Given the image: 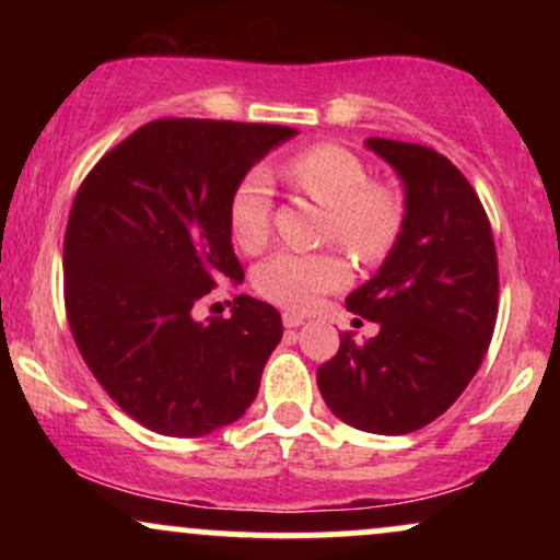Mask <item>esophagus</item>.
<instances>
[{
    "label": "esophagus",
    "instance_id": "34e87169",
    "mask_svg": "<svg viewBox=\"0 0 560 560\" xmlns=\"http://www.w3.org/2000/svg\"><path fill=\"white\" fill-rule=\"evenodd\" d=\"M305 324V318L300 313H284V326L287 329H298V326Z\"/></svg>",
    "mask_w": 560,
    "mask_h": 560
}]
</instances>
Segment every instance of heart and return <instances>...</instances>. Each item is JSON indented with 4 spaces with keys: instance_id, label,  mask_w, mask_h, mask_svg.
Masks as SVG:
<instances>
[{
    "instance_id": "1",
    "label": "heart",
    "mask_w": 560,
    "mask_h": 560,
    "mask_svg": "<svg viewBox=\"0 0 560 560\" xmlns=\"http://www.w3.org/2000/svg\"><path fill=\"white\" fill-rule=\"evenodd\" d=\"M287 176L329 208V236L361 260L389 253L402 226L400 197L389 186L371 184L369 168L355 152L339 144H313L287 160ZM273 182L266 168L240 178L229 199V226L234 242L258 253L271 234ZM350 281V266L337 253H276L255 268V289L287 311H307L326 292Z\"/></svg>"
}]
</instances>
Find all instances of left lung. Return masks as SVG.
Here are the masks:
<instances>
[{
  "instance_id": "left-lung-1",
  "label": "left lung",
  "mask_w": 560,
  "mask_h": 560,
  "mask_svg": "<svg viewBox=\"0 0 560 560\" xmlns=\"http://www.w3.org/2000/svg\"><path fill=\"white\" fill-rule=\"evenodd\" d=\"M365 147L400 178L402 226L378 271L345 300L378 334L355 342L345 331L316 378L337 419L371 434H408L445 413L485 361L498 255L477 191L445 155L378 137Z\"/></svg>"
}]
</instances>
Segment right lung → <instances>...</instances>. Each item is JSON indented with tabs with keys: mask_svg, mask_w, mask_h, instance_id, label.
Returning a JSON list of instances; mask_svg holds the SVG:
<instances>
[{
	"mask_svg": "<svg viewBox=\"0 0 560 560\" xmlns=\"http://www.w3.org/2000/svg\"><path fill=\"white\" fill-rule=\"evenodd\" d=\"M298 128L163 118L83 178L62 268L68 324L102 389L141 427L202 436L242 419L281 342V316L249 294L231 318H195L218 281L240 284L229 199Z\"/></svg>",
	"mask_w": 560,
	"mask_h": 560,
	"instance_id": "right-lung-1",
	"label": "right lung"
}]
</instances>
